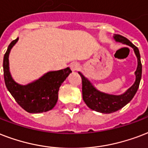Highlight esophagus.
<instances>
[{
    "label": "esophagus",
    "instance_id": "34e87169",
    "mask_svg": "<svg viewBox=\"0 0 148 148\" xmlns=\"http://www.w3.org/2000/svg\"><path fill=\"white\" fill-rule=\"evenodd\" d=\"M70 69L73 71H77L79 69V64L76 63V62H72L70 64Z\"/></svg>",
    "mask_w": 148,
    "mask_h": 148
}]
</instances>
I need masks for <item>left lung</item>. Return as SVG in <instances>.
<instances>
[{
  "instance_id": "obj_1",
  "label": "left lung",
  "mask_w": 148,
  "mask_h": 148,
  "mask_svg": "<svg viewBox=\"0 0 148 148\" xmlns=\"http://www.w3.org/2000/svg\"><path fill=\"white\" fill-rule=\"evenodd\" d=\"M114 38L116 42H122L129 46L132 47L136 56L137 57V68L135 72L136 80L134 84L130 89L122 95L114 96L108 95L106 93L99 92L95 89L89 80L82 75L81 73L79 74L82 79V99L87 105V106L92 110L103 113H111L121 110L123 106L127 105L134 97L139 87L142 74V64L140 62L139 49H137L132 42H130L127 38L121 35H115Z\"/></svg>"
}]
</instances>
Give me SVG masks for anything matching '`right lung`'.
Masks as SVG:
<instances>
[{
	"label": "right lung",
	"instance_id": "add662e5",
	"mask_svg": "<svg viewBox=\"0 0 148 148\" xmlns=\"http://www.w3.org/2000/svg\"><path fill=\"white\" fill-rule=\"evenodd\" d=\"M18 38L13 40L8 45L4 54L3 68L4 82L14 99L25 111L31 113H38L51 110L58 100L59 87L72 71L69 68L55 72H49L37 81L21 86L16 83L9 72L8 56Z\"/></svg>",
	"mask_w": 148,
	"mask_h": 148
}]
</instances>
